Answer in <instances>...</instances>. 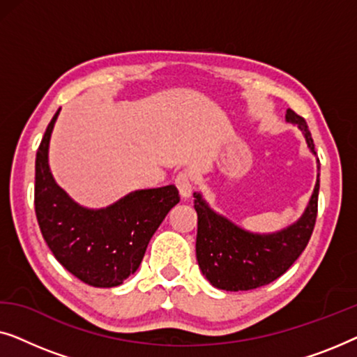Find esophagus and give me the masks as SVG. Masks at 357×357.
Masks as SVG:
<instances>
[{"mask_svg":"<svg viewBox=\"0 0 357 357\" xmlns=\"http://www.w3.org/2000/svg\"><path fill=\"white\" fill-rule=\"evenodd\" d=\"M175 185H177L180 195L183 198H190L193 192V178L188 172H180L177 177H175Z\"/></svg>","mask_w":357,"mask_h":357,"instance_id":"34e87169","label":"esophagus"}]
</instances>
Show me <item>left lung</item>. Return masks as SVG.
Listing matches in <instances>:
<instances>
[{"mask_svg":"<svg viewBox=\"0 0 357 357\" xmlns=\"http://www.w3.org/2000/svg\"><path fill=\"white\" fill-rule=\"evenodd\" d=\"M286 120L304 131L307 144L315 154V144L305 120L294 110L286 112ZM320 178L305 213L296 224L276 234H252L219 216L193 193L198 214L197 260L199 270L214 287L224 291H250L270 284L289 270L310 241L319 211Z\"/></svg>","mask_w":357,"mask_h":357,"instance_id":"left-lung-1","label":"left lung"}]
</instances>
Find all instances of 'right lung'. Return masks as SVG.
I'll list each match as a JSON object with an SVG mask.
<instances>
[{
	"mask_svg": "<svg viewBox=\"0 0 357 357\" xmlns=\"http://www.w3.org/2000/svg\"><path fill=\"white\" fill-rule=\"evenodd\" d=\"M53 115L36 158L33 204L48 248L71 275L94 287L120 286L138 270L151 237L180 202L174 185L136 190L105 209H87L58 187L48 167Z\"/></svg>",
	"mask_w": 357,
	"mask_h": 357,
	"instance_id": "obj_1",
	"label": "right lung"
}]
</instances>
